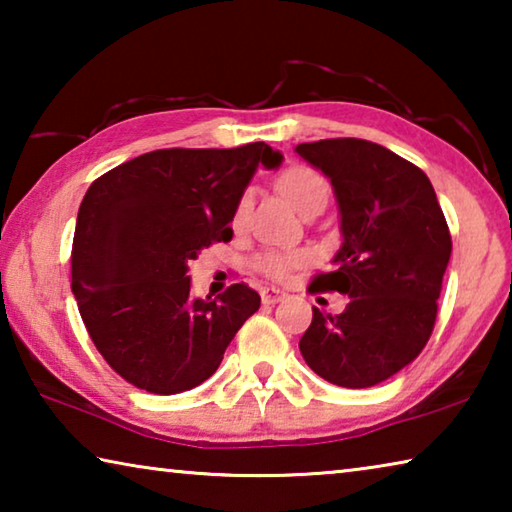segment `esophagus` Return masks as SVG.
I'll use <instances>...</instances> for the list:
<instances>
[{
	"mask_svg": "<svg viewBox=\"0 0 512 512\" xmlns=\"http://www.w3.org/2000/svg\"><path fill=\"white\" fill-rule=\"evenodd\" d=\"M287 293H284L282 289H275V287H264L262 289V302L264 305H275V302H280Z\"/></svg>",
	"mask_w": 512,
	"mask_h": 512,
	"instance_id": "34e87169",
	"label": "esophagus"
}]
</instances>
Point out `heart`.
<instances>
[{
	"mask_svg": "<svg viewBox=\"0 0 512 512\" xmlns=\"http://www.w3.org/2000/svg\"><path fill=\"white\" fill-rule=\"evenodd\" d=\"M277 187L280 192L289 198L291 205L302 214L314 203H327L329 198V183L323 173H318L311 167H291L277 178ZM250 210V192L239 196L235 205V214H232V225L241 228L246 223V216ZM305 262L302 253H284V250H264L253 257V268L266 277L280 280L287 275L293 266Z\"/></svg>",
	"mask_w": 512,
	"mask_h": 512,
	"instance_id": "heart-1",
	"label": "heart"
}]
</instances>
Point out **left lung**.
Returning <instances> with one entry per match:
<instances>
[{
    "label": "left lung",
    "instance_id": "1",
    "mask_svg": "<svg viewBox=\"0 0 512 512\" xmlns=\"http://www.w3.org/2000/svg\"><path fill=\"white\" fill-rule=\"evenodd\" d=\"M296 151L332 180L341 207L336 268L309 287L350 296L343 314L314 307L300 352L329 384L370 388L427 345L452 235L427 173L386 146L336 137Z\"/></svg>",
    "mask_w": 512,
    "mask_h": 512
}]
</instances>
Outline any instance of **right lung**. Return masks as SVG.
<instances>
[{
  "label": "right lung",
  "mask_w": 512,
  "mask_h": 512,
  "mask_svg": "<svg viewBox=\"0 0 512 512\" xmlns=\"http://www.w3.org/2000/svg\"><path fill=\"white\" fill-rule=\"evenodd\" d=\"M264 142L237 149H160L94 180L76 219L72 293L92 343L128 384L155 395L210 379L259 293L239 282L219 298L189 293L187 262L232 239V214Z\"/></svg>",
  "instance_id": "add662e5"
}]
</instances>
